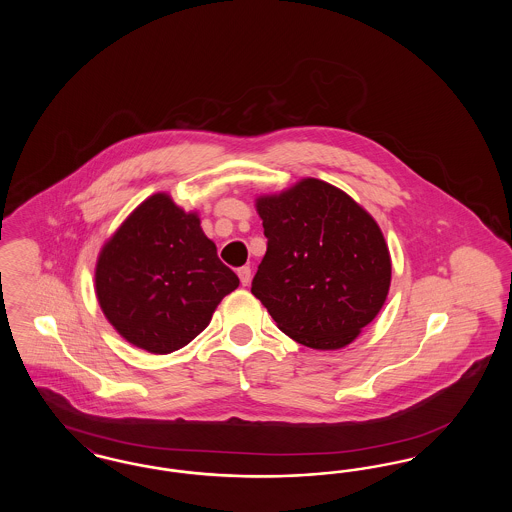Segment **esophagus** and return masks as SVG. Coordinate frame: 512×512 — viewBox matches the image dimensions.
Wrapping results in <instances>:
<instances>
[{"label": "esophagus", "mask_w": 512, "mask_h": 512, "mask_svg": "<svg viewBox=\"0 0 512 512\" xmlns=\"http://www.w3.org/2000/svg\"><path fill=\"white\" fill-rule=\"evenodd\" d=\"M238 276H240V282H242V286H247V284H249V280H251V268H238Z\"/></svg>", "instance_id": "esophagus-1"}]
</instances>
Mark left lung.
<instances>
[{
  "label": "left lung",
  "mask_w": 512,
  "mask_h": 512,
  "mask_svg": "<svg viewBox=\"0 0 512 512\" xmlns=\"http://www.w3.org/2000/svg\"><path fill=\"white\" fill-rule=\"evenodd\" d=\"M257 213L268 242L251 293L297 343L349 345L390 292V251L376 220L317 178L261 195Z\"/></svg>",
  "instance_id": "obj_1"
}]
</instances>
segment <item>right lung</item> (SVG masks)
Returning <instances> with one entry per match:
<instances>
[{
  "label": "right lung",
  "mask_w": 512,
  "mask_h": 512,
  "mask_svg": "<svg viewBox=\"0 0 512 512\" xmlns=\"http://www.w3.org/2000/svg\"><path fill=\"white\" fill-rule=\"evenodd\" d=\"M238 284L199 217L167 194L147 197L130 213L103 245L96 267L103 315L124 340L155 355L199 336Z\"/></svg>",
  "instance_id": "1"
}]
</instances>
